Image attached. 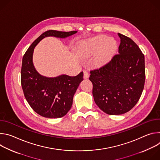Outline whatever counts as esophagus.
<instances>
[{"label": "esophagus", "instance_id": "esophagus-1", "mask_svg": "<svg viewBox=\"0 0 160 160\" xmlns=\"http://www.w3.org/2000/svg\"><path fill=\"white\" fill-rule=\"evenodd\" d=\"M88 77H89V75H88V72L86 70H83V78H88Z\"/></svg>", "mask_w": 160, "mask_h": 160}]
</instances>
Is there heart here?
Masks as SVG:
<instances>
[{"label": "heart", "mask_w": 160, "mask_h": 160, "mask_svg": "<svg viewBox=\"0 0 160 160\" xmlns=\"http://www.w3.org/2000/svg\"><path fill=\"white\" fill-rule=\"evenodd\" d=\"M117 48V42L115 38L101 35L85 41L82 52L85 57H90L97 54L94 61L97 65H101L112 57Z\"/></svg>", "instance_id": "b5f03b06"}]
</instances>
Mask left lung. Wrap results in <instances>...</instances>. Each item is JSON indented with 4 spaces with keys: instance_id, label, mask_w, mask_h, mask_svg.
I'll return each mask as SVG.
<instances>
[{
    "instance_id": "1",
    "label": "left lung",
    "mask_w": 160,
    "mask_h": 160,
    "mask_svg": "<svg viewBox=\"0 0 160 160\" xmlns=\"http://www.w3.org/2000/svg\"><path fill=\"white\" fill-rule=\"evenodd\" d=\"M118 35L119 54L101 68L91 70L89 77L96 104L110 115H122L135 106L146 78L144 55L131 38Z\"/></svg>"
}]
</instances>
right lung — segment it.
<instances>
[{"mask_svg":"<svg viewBox=\"0 0 160 160\" xmlns=\"http://www.w3.org/2000/svg\"><path fill=\"white\" fill-rule=\"evenodd\" d=\"M77 32L52 30L45 32L32 43L22 57L21 83L24 96L31 108L42 117L58 118L66 115L72 108L77 89L83 80V73L75 77L62 75L54 78L40 75L32 61L34 48L46 37L66 38Z\"/></svg>","mask_w":160,"mask_h":160,"instance_id":"1","label":"right lung"}]
</instances>
